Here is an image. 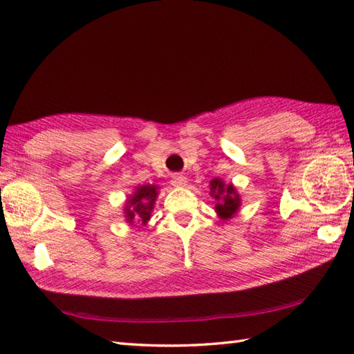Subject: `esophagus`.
<instances>
[{"label":"esophagus","instance_id":"esophagus-1","mask_svg":"<svg viewBox=\"0 0 354 354\" xmlns=\"http://www.w3.org/2000/svg\"><path fill=\"white\" fill-rule=\"evenodd\" d=\"M171 184L181 189V187H185V185H187V178L183 176V175H173V176H171Z\"/></svg>","mask_w":354,"mask_h":354}]
</instances>
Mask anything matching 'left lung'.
Wrapping results in <instances>:
<instances>
[{"label": "left lung", "mask_w": 354, "mask_h": 354, "mask_svg": "<svg viewBox=\"0 0 354 354\" xmlns=\"http://www.w3.org/2000/svg\"><path fill=\"white\" fill-rule=\"evenodd\" d=\"M209 194L217 201L214 209L222 221H228L237 213L240 196L232 184H223L222 179L214 178L209 183Z\"/></svg>", "instance_id": "obj_1"}]
</instances>
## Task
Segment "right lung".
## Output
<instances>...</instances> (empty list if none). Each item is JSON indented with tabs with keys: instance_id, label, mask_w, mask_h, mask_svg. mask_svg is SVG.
Listing matches in <instances>:
<instances>
[{
	"instance_id": "obj_1",
	"label": "right lung",
	"mask_w": 354,
	"mask_h": 354,
	"mask_svg": "<svg viewBox=\"0 0 354 354\" xmlns=\"http://www.w3.org/2000/svg\"><path fill=\"white\" fill-rule=\"evenodd\" d=\"M156 190L158 187L153 184L137 187V190L127 198V202L124 205V214H126L127 223L146 225L149 222L150 213H152L155 201L158 196Z\"/></svg>"
}]
</instances>
